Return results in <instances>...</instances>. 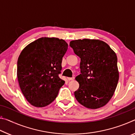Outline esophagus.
Returning <instances> with one entry per match:
<instances>
[{"mask_svg":"<svg viewBox=\"0 0 135 135\" xmlns=\"http://www.w3.org/2000/svg\"><path fill=\"white\" fill-rule=\"evenodd\" d=\"M74 77H68V78H67V79H68V81L73 80H74Z\"/></svg>","mask_w":135,"mask_h":135,"instance_id":"34e87169","label":"esophagus"}]
</instances>
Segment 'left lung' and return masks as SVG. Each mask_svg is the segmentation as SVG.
I'll list each match as a JSON object with an SVG mask.
<instances>
[{"mask_svg":"<svg viewBox=\"0 0 135 135\" xmlns=\"http://www.w3.org/2000/svg\"><path fill=\"white\" fill-rule=\"evenodd\" d=\"M70 46L80 58L81 74L76 77L79 88L74 92L75 98L88 108L104 106L114 95L119 79L115 53L99 40H72Z\"/></svg>","mask_w":135,"mask_h":135,"instance_id":"1","label":"left lung"}]
</instances>
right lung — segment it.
<instances>
[{"mask_svg":"<svg viewBox=\"0 0 135 135\" xmlns=\"http://www.w3.org/2000/svg\"><path fill=\"white\" fill-rule=\"evenodd\" d=\"M68 44L58 38L42 37L22 50L17 61L20 89L30 104L48 105L55 99L65 81L59 74Z\"/></svg>","mask_w":135,"mask_h":135,"instance_id":"right-lung-1","label":"right lung"}]
</instances>
